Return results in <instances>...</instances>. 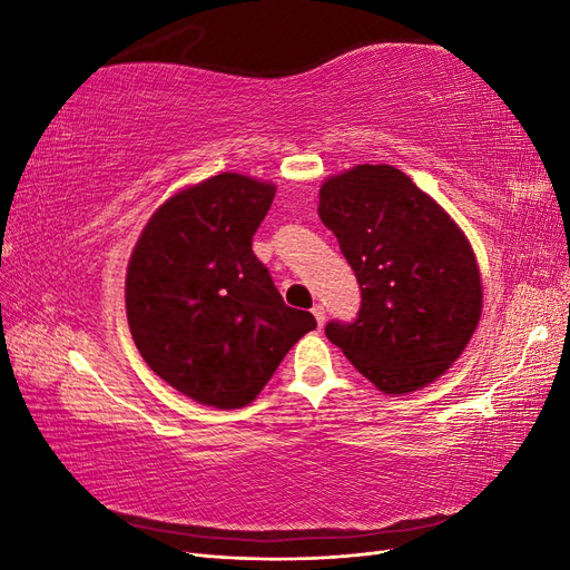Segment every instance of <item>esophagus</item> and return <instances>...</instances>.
<instances>
[{"label":"esophagus","instance_id":"1","mask_svg":"<svg viewBox=\"0 0 570 570\" xmlns=\"http://www.w3.org/2000/svg\"><path fill=\"white\" fill-rule=\"evenodd\" d=\"M312 314L316 316V323H318V327H323V323H325V308H323L321 304H314V308H312Z\"/></svg>","mask_w":570,"mask_h":570}]
</instances>
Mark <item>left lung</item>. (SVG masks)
Instances as JSON below:
<instances>
[{"instance_id": "left-lung-1", "label": "left lung", "mask_w": 570, "mask_h": 570, "mask_svg": "<svg viewBox=\"0 0 570 570\" xmlns=\"http://www.w3.org/2000/svg\"><path fill=\"white\" fill-rule=\"evenodd\" d=\"M318 216L361 289L358 316L327 323V340L385 394L438 381L465 350L482 312L469 237L387 164H361L327 178Z\"/></svg>"}]
</instances>
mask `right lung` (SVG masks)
Listing matches in <instances>:
<instances>
[{"label": "right lung", "instance_id": "1", "mask_svg": "<svg viewBox=\"0 0 570 570\" xmlns=\"http://www.w3.org/2000/svg\"><path fill=\"white\" fill-rule=\"evenodd\" d=\"M275 185L220 174L166 199L132 249L126 314L147 366L189 400H256L316 318L283 302L252 237Z\"/></svg>", "mask_w": 570, "mask_h": 570}]
</instances>
